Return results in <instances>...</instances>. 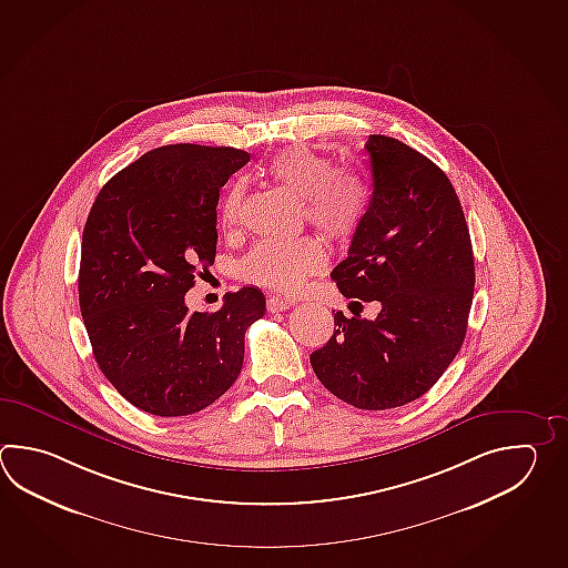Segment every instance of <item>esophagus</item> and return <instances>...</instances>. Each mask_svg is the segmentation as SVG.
Instances as JSON below:
<instances>
[{"label": "esophagus", "mask_w": 568, "mask_h": 568, "mask_svg": "<svg viewBox=\"0 0 568 568\" xmlns=\"http://www.w3.org/2000/svg\"><path fill=\"white\" fill-rule=\"evenodd\" d=\"M291 302L287 300H281V297H268L266 300V310L271 313L285 312V310H290Z\"/></svg>", "instance_id": "1"}]
</instances>
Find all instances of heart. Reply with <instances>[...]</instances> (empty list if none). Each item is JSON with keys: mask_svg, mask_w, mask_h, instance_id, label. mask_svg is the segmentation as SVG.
I'll list each match as a JSON object with an SVG mask.
<instances>
[{"mask_svg": "<svg viewBox=\"0 0 568 568\" xmlns=\"http://www.w3.org/2000/svg\"><path fill=\"white\" fill-rule=\"evenodd\" d=\"M265 170L278 185L303 197L305 219L329 239L339 241L358 231L368 210V185L354 170L334 168L329 158L305 145L278 151ZM243 206L244 185L234 182L222 197V222L236 224ZM325 263L324 244L313 236L263 239L241 261V275L278 293H297Z\"/></svg>", "mask_w": 568, "mask_h": 568, "instance_id": "b5f03b06", "label": "heart"}]
</instances>
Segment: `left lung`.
I'll use <instances>...</instances> for the list:
<instances>
[{
  "mask_svg": "<svg viewBox=\"0 0 568 568\" xmlns=\"http://www.w3.org/2000/svg\"><path fill=\"white\" fill-rule=\"evenodd\" d=\"M372 190L347 256L332 271L376 320L334 313V336L310 359L320 383L356 408L384 410L427 393L462 349L474 300V248L443 170L403 141L371 135Z\"/></svg>",
  "mask_w": 568,
  "mask_h": 568,
  "instance_id": "1",
  "label": "left lung"
}]
</instances>
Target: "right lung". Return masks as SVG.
I'll list each match as a JSON object with an SVG mask.
<instances>
[{
    "instance_id": "obj_1",
    "label": "right lung",
    "mask_w": 568,
    "mask_h": 568,
    "mask_svg": "<svg viewBox=\"0 0 568 568\" xmlns=\"http://www.w3.org/2000/svg\"><path fill=\"white\" fill-rule=\"evenodd\" d=\"M251 155L163 145L113 175L82 232L79 302L94 359L131 405L185 417L212 405L243 371L244 332L265 315L256 287L226 293L219 312L184 295L216 256L222 185Z\"/></svg>"
}]
</instances>
